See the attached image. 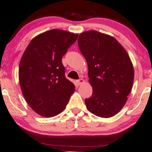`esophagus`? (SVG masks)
Returning a JSON list of instances; mask_svg holds the SVG:
<instances>
[{"instance_id":"1","label":"esophagus","mask_w":152,"mask_h":152,"mask_svg":"<svg viewBox=\"0 0 152 152\" xmlns=\"http://www.w3.org/2000/svg\"><path fill=\"white\" fill-rule=\"evenodd\" d=\"M76 83L78 85H81L84 83V80L82 78H80V79H79V80H77L76 81Z\"/></svg>"}]
</instances>
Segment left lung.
Masks as SVG:
<instances>
[{
  "mask_svg": "<svg viewBox=\"0 0 152 152\" xmlns=\"http://www.w3.org/2000/svg\"><path fill=\"white\" fill-rule=\"evenodd\" d=\"M78 44L93 88L92 96L85 100L87 109L103 118L114 116L125 105L134 82L128 53L114 37L96 31L80 34Z\"/></svg>",
  "mask_w": 152,
  "mask_h": 152,
  "instance_id": "left-lung-1",
  "label": "left lung"
}]
</instances>
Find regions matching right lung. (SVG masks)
<instances>
[{"label": "right lung", "mask_w": 152, "mask_h": 152, "mask_svg": "<svg viewBox=\"0 0 152 152\" xmlns=\"http://www.w3.org/2000/svg\"><path fill=\"white\" fill-rule=\"evenodd\" d=\"M78 35L53 29L31 40L22 56L19 81L24 98L33 110L45 117L64 110L75 86L65 77L62 57Z\"/></svg>", "instance_id": "obj_1"}]
</instances>
